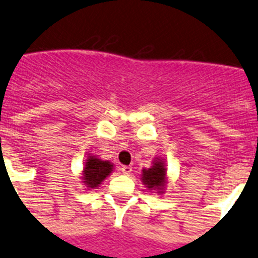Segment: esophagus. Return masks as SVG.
Wrapping results in <instances>:
<instances>
[{"instance_id":"1","label":"esophagus","mask_w":258,"mask_h":258,"mask_svg":"<svg viewBox=\"0 0 258 258\" xmlns=\"http://www.w3.org/2000/svg\"><path fill=\"white\" fill-rule=\"evenodd\" d=\"M132 171H133V167L132 166H121V172L124 175H129Z\"/></svg>"}]
</instances>
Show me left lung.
<instances>
[{
	"label": "left lung",
	"mask_w": 258,
	"mask_h": 258,
	"mask_svg": "<svg viewBox=\"0 0 258 258\" xmlns=\"http://www.w3.org/2000/svg\"><path fill=\"white\" fill-rule=\"evenodd\" d=\"M141 180L150 192H155L157 195L165 193L167 184V169L165 158H153L152 166L142 170Z\"/></svg>",
	"instance_id": "1"
}]
</instances>
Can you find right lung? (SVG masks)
<instances>
[{"mask_svg":"<svg viewBox=\"0 0 258 258\" xmlns=\"http://www.w3.org/2000/svg\"><path fill=\"white\" fill-rule=\"evenodd\" d=\"M113 171V164L108 160H102L98 156L89 155L84 162L82 171V183L86 189H97L102 181Z\"/></svg>","mask_w":258,"mask_h":258,"instance_id":"add662e5","label":"right lung"}]
</instances>
